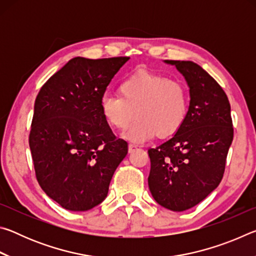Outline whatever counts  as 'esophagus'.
Listing matches in <instances>:
<instances>
[{"label":"esophagus","mask_w":256,"mask_h":256,"mask_svg":"<svg viewBox=\"0 0 256 256\" xmlns=\"http://www.w3.org/2000/svg\"><path fill=\"white\" fill-rule=\"evenodd\" d=\"M136 149H138V146L133 144H128V152H133V151L136 150Z\"/></svg>","instance_id":"34e87169"}]
</instances>
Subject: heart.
Instances as JSON below:
<instances>
[{"label": "heart", "mask_w": 256, "mask_h": 256, "mask_svg": "<svg viewBox=\"0 0 256 256\" xmlns=\"http://www.w3.org/2000/svg\"><path fill=\"white\" fill-rule=\"evenodd\" d=\"M118 92L102 97V115L110 126L125 130L136 114L138 120L124 134L133 142H144L156 134L170 136L185 122L190 94L180 81L142 70L120 82Z\"/></svg>", "instance_id": "b5f03b06"}]
</instances>
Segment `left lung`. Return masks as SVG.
Segmentation results:
<instances>
[{"label":"left lung","mask_w":256,"mask_h":256,"mask_svg":"<svg viewBox=\"0 0 256 256\" xmlns=\"http://www.w3.org/2000/svg\"><path fill=\"white\" fill-rule=\"evenodd\" d=\"M166 62L184 76L190 100L175 136L148 150V184L160 206L180 212L198 204L222 182L234 128L227 94L209 73L190 60Z\"/></svg>","instance_id":"left-lung-1"}]
</instances>
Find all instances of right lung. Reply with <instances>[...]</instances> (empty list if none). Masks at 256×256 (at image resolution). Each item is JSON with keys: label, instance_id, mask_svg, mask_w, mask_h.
<instances>
[{"label": "right lung", "instance_id": "right-lung-1", "mask_svg": "<svg viewBox=\"0 0 256 256\" xmlns=\"http://www.w3.org/2000/svg\"><path fill=\"white\" fill-rule=\"evenodd\" d=\"M128 56L74 58L52 76L34 100L29 146L42 190L66 210L102 203L128 142L116 138L100 99Z\"/></svg>", "mask_w": 256, "mask_h": 256}]
</instances>
